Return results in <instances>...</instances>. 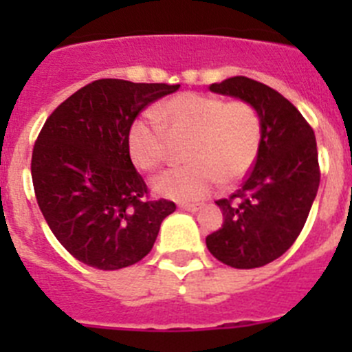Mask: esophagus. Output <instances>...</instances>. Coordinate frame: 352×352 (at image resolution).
I'll return each instance as SVG.
<instances>
[{"label": "esophagus", "mask_w": 352, "mask_h": 352, "mask_svg": "<svg viewBox=\"0 0 352 352\" xmlns=\"http://www.w3.org/2000/svg\"><path fill=\"white\" fill-rule=\"evenodd\" d=\"M179 208L185 211H192V213H194V211L201 210V208H203V204L201 203H182L179 204Z\"/></svg>", "instance_id": "esophagus-1"}]
</instances>
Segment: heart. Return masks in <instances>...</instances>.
Masks as SVG:
<instances>
[{
    "mask_svg": "<svg viewBox=\"0 0 352 352\" xmlns=\"http://www.w3.org/2000/svg\"><path fill=\"white\" fill-rule=\"evenodd\" d=\"M155 121L135 120L126 133L132 162L142 170H157L167 162L170 141H185L188 164L155 179V190L178 201L210 195L236 185L250 173L263 142V118L256 105L241 98L183 91L151 111Z\"/></svg>",
    "mask_w": 352,
    "mask_h": 352,
    "instance_id": "heart-1",
    "label": "heart"
}]
</instances>
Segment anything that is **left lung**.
<instances>
[{
    "label": "left lung",
    "instance_id": "1",
    "mask_svg": "<svg viewBox=\"0 0 352 352\" xmlns=\"http://www.w3.org/2000/svg\"><path fill=\"white\" fill-rule=\"evenodd\" d=\"M210 89L256 105L263 142L241 188L217 201L223 223L206 247L227 266L259 268L285 254L309 219L321 182L316 135L287 98L259 80L238 76Z\"/></svg>",
    "mask_w": 352,
    "mask_h": 352
}]
</instances>
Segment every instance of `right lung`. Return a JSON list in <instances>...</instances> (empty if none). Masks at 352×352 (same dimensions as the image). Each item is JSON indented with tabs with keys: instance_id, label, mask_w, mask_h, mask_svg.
<instances>
[{
	"instance_id": "right-lung-1",
	"label": "right lung",
	"mask_w": 352,
	"mask_h": 352,
	"mask_svg": "<svg viewBox=\"0 0 352 352\" xmlns=\"http://www.w3.org/2000/svg\"><path fill=\"white\" fill-rule=\"evenodd\" d=\"M178 88L93 80L43 123L31 155L36 203L52 234L80 263L104 272L139 263L176 210L173 201L149 199L126 133L141 111Z\"/></svg>"
}]
</instances>
